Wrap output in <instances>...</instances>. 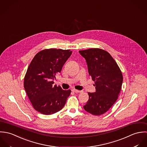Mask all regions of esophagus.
<instances>
[{
    "instance_id": "obj_1",
    "label": "esophagus",
    "mask_w": 147,
    "mask_h": 147,
    "mask_svg": "<svg viewBox=\"0 0 147 147\" xmlns=\"http://www.w3.org/2000/svg\"><path fill=\"white\" fill-rule=\"evenodd\" d=\"M72 91H73V92H76V93H79V92H81V91L78 90H76V89H73Z\"/></svg>"
}]
</instances>
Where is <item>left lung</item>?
<instances>
[{
  "mask_svg": "<svg viewBox=\"0 0 147 147\" xmlns=\"http://www.w3.org/2000/svg\"><path fill=\"white\" fill-rule=\"evenodd\" d=\"M79 53L86 61L88 74L96 89L95 92H88L89 99L84 108L92 115L103 114L117 100L123 83L121 71L106 51L91 48Z\"/></svg>",
  "mask_w": 147,
  "mask_h": 147,
  "instance_id": "8db88e82",
  "label": "left lung"
}]
</instances>
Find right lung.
<instances>
[{
	"mask_svg": "<svg viewBox=\"0 0 147 147\" xmlns=\"http://www.w3.org/2000/svg\"><path fill=\"white\" fill-rule=\"evenodd\" d=\"M72 53L70 50L48 49L37 53L30 63L24 87L33 108L44 115H51L65 106L71 90H64L53 80Z\"/></svg>",
	"mask_w": 147,
	"mask_h": 147,
	"instance_id": "obj_1",
	"label": "right lung"
}]
</instances>
